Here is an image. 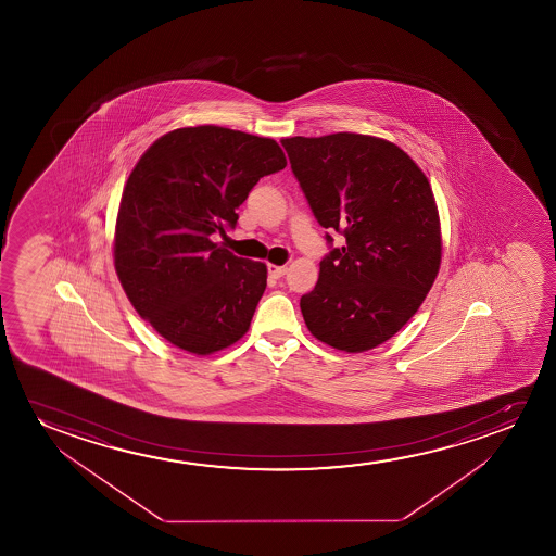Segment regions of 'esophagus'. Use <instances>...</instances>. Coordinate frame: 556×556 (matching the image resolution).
I'll use <instances>...</instances> for the list:
<instances>
[{"mask_svg": "<svg viewBox=\"0 0 556 556\" xmlns=\"http://www.w3.org/2000/svg\"><path fill=\"white\" fill-rule=\"evenodd\" d=\"M267 271H269V275L275 277V279H281L282 275L287 274V266H274V264H269Z\"/></svg>", "mask_w": 556, "mask_h": 556, "instance_id": "34e87169", "label": "esophagus"}]
</instances>
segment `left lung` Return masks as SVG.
Masks as SVG:
<instances>
[{
  "instance_id": "8db88e82",
  "label": "left lung",
  "mask_w": 556,
  "mask_h": 556,
  "mask_svg": "<svg viewBox=\"0 0 556 556\" xmlns=\"http://www.w3.org/2000/svg\"><path fill=\"white\" fill-rule=\"evenodd\" d=\"M290 168L323 228L345 237L300 300L317 340L348 353L388 342L418 312L441 266L433 191L418 165L381 138L336 132L282 138Z\"/></svg>"
}]
</instances>
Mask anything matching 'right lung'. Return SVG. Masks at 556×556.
<instances>
[{
  "label": "right lung",
  "mask_w": 556,
  "mask_h": 556,
  "mask_svg": "<svg viewBox=\"0 0 556 556\" xmlns=\"http://www.w3.org/2000/svg\"><path fill=\"white\" fill-rule=\"evenodd\" d=\"M287 167L274 138L216 125L155 140L123 190L115 271L138 315L195 355L224 350L251 327L266 264L214 243L236 228L262 176Z\"/></svg>",
  "instance_id": "obj_1"
}]
</instances>
